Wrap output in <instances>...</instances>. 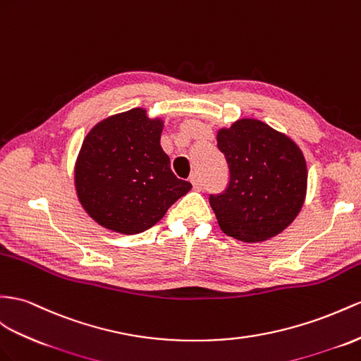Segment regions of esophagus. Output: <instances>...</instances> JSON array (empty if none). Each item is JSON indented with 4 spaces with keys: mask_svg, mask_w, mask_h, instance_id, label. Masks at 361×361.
Returning <instances> with one entry per match:
<instances>
[{
    "mask_svg": "<svg viewBox=\"0 0 361 361\" xmlns=\"http://www.w3.org/2000/svg\"><path fill=\"white\" fill-rule=\"evenodd\" d=\"M190 183H192V186L195 188L197 190H200L201 186H202V183H201V178H200L198 173H192L190 175Z\"/></svg>",
    "mask_w": 361,
    "mask_h": 361,
    "instance_id": "obj_1",
    "label": "esophagus"
}]
</instances>
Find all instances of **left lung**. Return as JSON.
<instances>
[{
  "label": "left lung",
  "mask_w": 361,
  "mask_h": 361,
  "mask_svg": "<svg viewBox=\"0 0 361 361\" xmlns=\"http://www.w3.org/2000/svg\"><path fill=\"white\" fill-rule=\"evenodd\" d=\"M230 180L210 195L221 230L243 243H262L288 227L307 197V161L288 135L256 118H241L216 134Z\"/></svg>",
  "instance_id": "left-lung-1"
}]
</instances>
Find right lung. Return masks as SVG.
I'll use <instances>...</instances> for the list:
<instances>
[{
	"mask_svg": "<svg viewBox=\"0 0 361 361\" xmlns=\"http://www.w3.org/2000/svg\"><path fill=\"white\" fill-rule=\"evenodd\" d=\"M161 118L143 108L102 120L84 138L75 164V188L97 224L122 235L151 228L192 189L175 177L163 151Z\"/></svg>",
	"mask_w": 361,
	"mask_h": 361,
	"instance_id": "right-lung-1",
	"label": "right lung"
}]
</instances>
